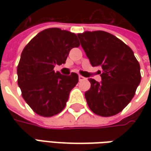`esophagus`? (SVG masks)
Returning a JSON list of instances; mask_svg holds the SVG:
<instances>
[{"label": "esophagus", "instance_id": "obj_1", "mask_svg": "<svg viewBox=\"0 0 151 151\" xmlns=\"http://www.w3.org/2000/svg\"><path fill=\"white\" fill-rule=\"evenodd\" d=\"M83 80H86V78L83 77L82 76H81V75H80V76H79V81H83Z\"/></svg>", "mask_w": 151, "mask_h": 151}]
</instances>
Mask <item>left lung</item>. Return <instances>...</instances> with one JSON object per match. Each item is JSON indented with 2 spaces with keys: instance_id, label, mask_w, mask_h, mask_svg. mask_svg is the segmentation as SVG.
<instances>
[{
  "instance_id": "1",
  "label": "left lung",
  "mask_w": 151,
  "mask_h": 151,
  "mask_svg": "<svg viewBox=\"0 0 151 151\" xmlns=\"http://www.w3.org/2000/svg\"><path fill=\"white\" fill-rule=\"evenodd\" d=\"M92 66H101V81L89 79L85 93L90 109L110 117L120 113L132 100L141 81L140 66L133 50L122 40L104 31L77 34Z\"/></svg>"
}]
</instances>
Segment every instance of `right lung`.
<instances>
[{
  "label": "right lung",
  "mask_w": 151,
  "mask_h": 151,
  "mask_svg": "<svg viewBox=\"0 0 151 151\" xmlns=\"http://www.w3.org/2000/svg\"><path fill=\"white\" fill-rule=\"evenodd\" d=\"M79 46L76 34L57 27L40 32L25 46L17 65V83L34 113L52 117L65 108L78 75L63 76L54 68L65 63L70 50Z\"/></svg>",
  "instance_id": "obj_1"
}]
</instances>
